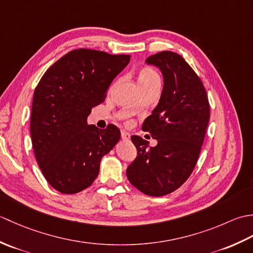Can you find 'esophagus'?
<instances>
[{"label": "esophagus", "mask_w": 253, "mask_h": 253, "mask_svg": "<svg viewBox=\"0 0 253 253\" xmlns=\"http://www.w3.org/2000/svg\"><path fill=\"white\" fill-rule=\"evenodd\" d=\"M121 136H122V139L123 140H128V139L130 138V133L127 132L126 130H122L121 132Z\"/></svg>", "instance_id": "1"}]
</instances>
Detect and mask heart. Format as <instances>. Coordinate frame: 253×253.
<instances>
[{"mask_svg":"<svg viewBox=\"0 0 253 253\" xmlns=\"http://www.w3.org/2000/svg\"><path fill=\"white\" fill-rule=\"evenodd\" d=\"M138 82L140 88H146L153 84H160V76L154 69L150 67H143L139 71Z\"/></svg>","mask_w":253,"mask_h":253,"instance_id":"obj_1","label":"heart"}]
</instances>
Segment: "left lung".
Returning a JSON list of instances; mask_svg holds the SVG:
<instances>
[{
    "label": "left lung",
    "instance_id": "8db88e82",
    "mask_svg": "<svg viewBox=\"0 0 253 253\" xmlns=\"http://www.w3.org/2000/svg\"><path fill=\"white\" fill-rule=\"evenodd\" d=\"M146 63L159 67L164 79L159 104L142 125L158 144L149 147L141 137L131 136L137 157L126 174L144 195L162 197L178 189L195 169L206 137L210 104L201 79L179 54L162 51Z\"/></svg>",
    "mask_w": 253,
    "mask_h": 253
}]
</instances>
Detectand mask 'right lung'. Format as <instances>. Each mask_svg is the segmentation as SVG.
<instances>
[{"label":"right lung","instance_id":"1","mask_svg":"<svg viewBox=\"0 0 253 253\" xmlns=\"http://www.w3.org/2000/svg\"><path fill=\"white\" fill-rule=\"evenodd\" d=\"M130 55L78 49L47 69L35 89L30 133L38 165L55 190L73 195L92 185L101 159L121 138L118 128L88 125L93 106L127 66Z\"/></svg>","mask_w":253,"mask_h":253}]
</instances>
